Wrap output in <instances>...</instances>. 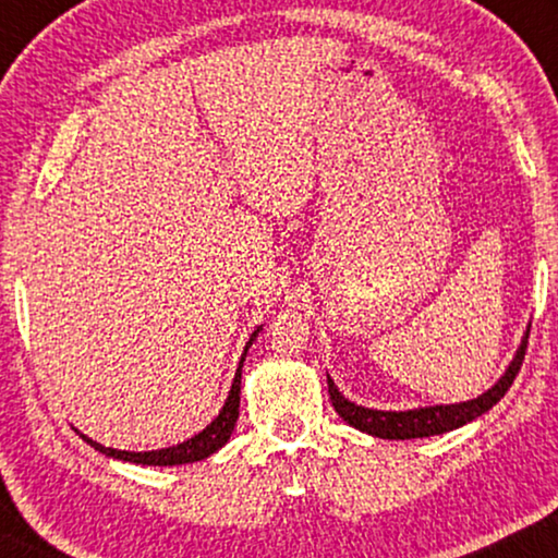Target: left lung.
Masks as SVG:
<instances>
[{"instance_id":"8db88e82","label":"left lung","mask_w":558,"mask_h":558,"mask_svg":"<svg viewBox=\"0 0 558 558\" xmlns=\"http://www.w3.org/2000/svg\"><path fill=\"white\" fill-rule=\"evenodd\" d=\"M529 332H531V325L525 327L521 345H518L513 361L508 363L506 373H502V376L495 380L485 393H480L477 399L460 401V403H437V407H418V409H407V411H380V409L357 407L355 401H348L345 396L340 393V388L335 386V380L327 376L330 401L342 422H348L350 426H355L357 432H365L378 439H422V437H434V434L460 429V426L470 424L472 418L483 416L485 411H490L495 403L506 396L510 384H513L518 376V371H521L525 345H529Z\"/></svg>"}]
</instances>
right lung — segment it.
I'll list each match as a JSON object with an SVG mask.
<instances>
[{
  "mask_svg": "<svg viewBox=\"0 0 558 558\" xmlns=\"http://www.w3.org/2000/svg\"><path fill=\"white\" fill-rule=\"evenodd\" d=\"M264 330V325H258L254 332H251V338L246 342V348H243V355L239 361V368H235V376H233V384H231V391H228V399L223 403V409L218 411V416L213 418V422L205 426L203 432H197L195 437H190L185 441H180V445L174 447H165V449H149V452H126V449H113V447H104L94 441L86 434H81L83 441H88L90 447L98 449V452L106 454V457H113V460H124V462H134V464H149V468H172V464H187V462H201L205 457L216 454L220 447L226 445L228 439H231L233 434V426L239 422V407H241V368H243V361H246V353L248 348L254 345L256 335Z\"/></svg>",
  "mask_w": 558,
  "mask_h": 558,
  "instance_id": "add662e5",
  "label": "right lung"
}]
</instances>
